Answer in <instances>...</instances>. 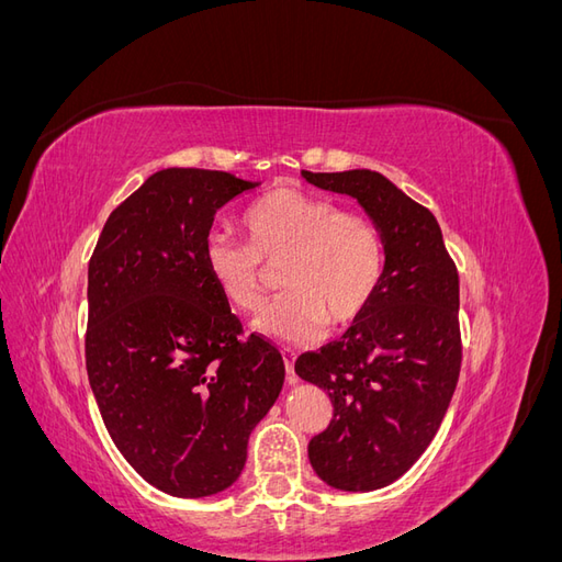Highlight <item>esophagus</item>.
<instances>
[{"label":"esophagus","instance_id":"esophagus-1","mask_svg":"<svg viewBox=\"0 0 562 562\" xmlns=\"http://www.w3.org/2000/svg\"><path fill=\"white\" fill-rule=\"evenodd\" d=\"M281 356H283V366H285V382L295 384L297 382V378H295V351L283 349Z\"/></svg>","mask_w":562,"mask_h":562}]
</instances>
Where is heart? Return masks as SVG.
Masks as SVG:
<instances>
[{"mask_svg":"<svg viewBox=\"0 0 562 562\" xmlns=\"http://www.w3.org/2000/svg\"><path fill=\"white\" fill-rule=\"evenodd\" d=\"M248 244L215 232L203 241V267L217 293L239 314L267 302V267H281L285 295L255 321L267 337L307 342L323 328L359 323L375 300L386 267L380 225L361 211L297 187H277L244 211Z\"/></svg>","mask_w":562,"mask_h":562,"instance_id":"1","label":"heart"}]
</instances>
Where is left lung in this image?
Here are the masks:
<instances>
[{"mask_svg": "<svg viewBox=\"0 0 562 562\" xmlns=\"http://www.w3.org/2000/svg\"><path fill=\"white\" fill-rule=\"evenodd\" d=\"M302 178L359 201L384 234L386 267L370 310L295 361L297 375L333 403L328 429L310 440L318 479L345 492L380 490L429 448L454 394L462 366L457 267L434 213L382 173Z\"/></svg>", "mask_w": 562, "mask_h": 562, "instance_id": "1", "label": "left lung"}]
</instances>
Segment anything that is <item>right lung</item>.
Returning a JSON list of instances; mask_svg holds the SVG:
<instances>
[{"instance_id":"add662e5","label":"right lung","mask_w":562,"mask_h":562,"mask_svg":"<svg viewBox=\"0 0 562 562\" xmlns=\"http://www.w3.org/2000/svg\"><path fill=\"white\" fill-rule=\"evenodd\" d=\"M260 182L164 168L110 213L89 262L87 372L126 462L173 497L239 479L248 436L285 368L241 323L203 267L215 213Z\"/></svg>"}]
</instances>
